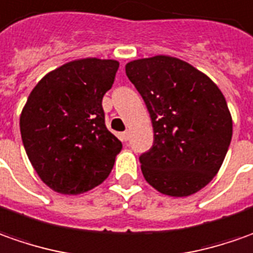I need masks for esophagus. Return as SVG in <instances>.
I'll list each match as a JSON object with an SVG mask.
<instances>
[{
	"label": "esophagus",
	"mask_w": 253,
	"mask_h": 253,
	"mask_svg": "<svg viewBox=\"0 0 253 253\" xmlns=\"http://www.w3.org/2000/svg\"><path fill=\"white\" fill-rule=\"evenodd\" d=\"M121 138H123V140L126 142V140L129 139V130H125V132H123V133H121Z\"/></svg>",
	"instance_id": "obj_1"
}]
</instances>
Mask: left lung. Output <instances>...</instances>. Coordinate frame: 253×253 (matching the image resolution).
I'll use <instances>...</instances> for the list:
<instances>
[{
	"instance_id": "left-lung-1",
	"label": "left lung",
	"mask_w": 253,
	"mask_h": 253,
	"mask_svg": "<svg viewBox=\"0 0 253 253\" xmlns=\"http://www.w3.org/2000/svg\"><path fill=\"white\" fill-rule=\"evenodd\" d=\"M125 72L153 125V146L139 157L145 179L174 198L201 191L220 170L233 136L221 90L209 76L170 55L130 61Z\"/></svg>"
}]
</instances>
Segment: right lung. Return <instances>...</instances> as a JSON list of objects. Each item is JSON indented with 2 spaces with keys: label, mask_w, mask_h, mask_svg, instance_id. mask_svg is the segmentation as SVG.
<instances>
[{
  "label": "right lung",
  "mask_w": 253,
  "mask_h": 253,
  "mask_svg": "<svg viewBox=\"0 0 253 253\" xmlns=\"http://www.w3.org/2000/svg\"><path fill=\"white\" fill-rule=\"evenodd\" d=\"M120 62L71 61L44 76L20 114V135L37 175L64 195L87 192L113 170L123 143L107 129L103 96Z\"/></svg>",
  "instance_id": "1"
}]
</instances>
